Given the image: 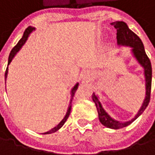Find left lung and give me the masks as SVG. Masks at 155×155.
I'll use <instances>...</instances> for the list:
<instances>
[{
	"mask_svg": "<svg viewBox=\"0 0 155 155\" xmlns=\"http://www.w3.org/2000/svg\"><path fill=\"white\" fill-rule=\"evenodd\" d=\"M111 25H113L114 28H117V44L119 46H127V47H132V53H133L134 56L136 57L137 62L143 68V74H144V78H145V91H145V98L143 102V105L139 109L138 113L136 115V117L127 122L117 121V120H115L114 118H112L104 110V108H102L98 96L93 92L92 101H94V103L96 105L98 114H99V119H100L101 123L108 128L119 129V128L127 127L128 125L133 123L148 106L150 98H151L152 65H151L150 59L148 58L147 54H145L144 47H143L142 40L140 39L139 37L137 34H135L131 29H129V28L127 27V25L125 22L124 21H115V22H112Z\"/></svg>",
	"mask_w": 155,
	"mask_h": 155,
	"instance_id": "obj_1",
	"label": "left lung"
}]
</instances>
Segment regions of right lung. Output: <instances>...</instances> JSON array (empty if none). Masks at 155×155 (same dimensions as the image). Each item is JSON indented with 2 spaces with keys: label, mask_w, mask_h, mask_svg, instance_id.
I'll return each mask as SVG.
<instances>
[{
  "label": "right lung",
  "mask_w": 155,
  "mask_h": 155,
  "mask_svg": "<svg viewBox=\"0 0 155 155\" xmlns=\"http://www.w3.org/2000/svg\"><path fill=\"white\" fill-rule=\"evenodd\" d=\"M33 30H35V28H32V27H28V28H26V30H25V32H24V34H23V37L20 38V40L18 42V44H17L15 47L12 48V51H11V53H10L9 60H8V65L11 64L12 60V59H13V57L15 56L16 54L19 51V49H20V48L22 47V46L25 44V42L27 41L28 38V36H29V34H30ZM7 75H8V67H7L6 72H5V80H6V78H7ZM78 85H79V83H76V84L74 86V88L72 89V91H71V101H70V104H69V107H68V109H67V112H66V114H65L64 117L63 118V120H62V121H61L57 126H56V127H54V128H52L51 130L47 131V132L44 133V134H52V133H54V132H56L58 129H60V128L64 126V124L65 123V121L67 120V118H68V117H69V115H70V113H71V108H72V101H73V98H74V93H75V91H76V90H77Z\"/></svg>",
  "instance_id": "right-lung-1"
}]
</instances>
